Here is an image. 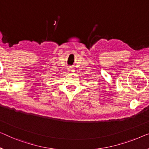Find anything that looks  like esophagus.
Masks as SVG:
<instances>
[{
    "label": "esophagus",
    "mask_w": 149,
    "mask_h": 149,
    "mask_svg": "<svg viewBox=\"0 0 149 149\" xmlns=\"http://www.w3.org/2000/svg\"><path fill=\"white\" fill-rule=\"evenodd\" d=\"M68 70H69V72H72L73 71H74V70H73L72 68H69Z\"/></svg>",
    "instance_id": "1"
}]
</instances>
